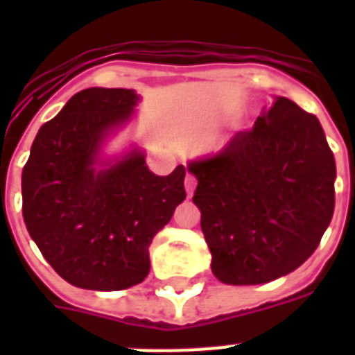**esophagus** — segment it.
<instances>
[{
	"label": "esophagus",
	"instance_id": "obj_1",
	"mask_svg": "<svg viewBox=\"0 0 355 355\" xmlns=\"http://www.w3.org/2000/svg\"><path fill=\"white\" fill-rule=\"evenodd\" d=\"M184 186H186V193H188V197H191L195 191V188H197V180H195V177L191 175V173H188V175H186Z\"/></svg>",
	"mask_w": 355,
	"mask_h": 355
}]
</instances>
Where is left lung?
<instances>
[{"label":"left lung","instance_id":"obj_1","mask_svg":"<svg viewBox=\"0 0 355 355\" xmlns=\"http://www.w3.org/2000/svg\"><path fill=\"white\" fill-rule=\"evenodd\" d=\"M193 202L223 284L256 286L298 269L336 206V160L313 114L276 97L250 130L191 162Z\"/></svg>","mask_w":355,"mask_h":355}]
</instances>
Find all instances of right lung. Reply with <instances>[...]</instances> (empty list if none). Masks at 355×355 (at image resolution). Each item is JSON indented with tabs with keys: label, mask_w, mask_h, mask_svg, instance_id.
<instances>
[{
	"label": "right lung",
	"mask_w": 355,
	"mask_h": 355,
	"mask_svg": "<svg viewBox=\"0 0 355 355\" xmlns=\"http://www.w3.org/2000/svg\"><path fill=\"white\" fill-rule=\"evenodd\" d=\"M138 99L125 88L75 94L42 125L21 173L25 227L75 287L119 291L144 282L153 237L186 199V167L158 177L136 149L96 169L103 139L128 121Z\"/></svg>",
	"instance_id": "obj_1"
}]
</instances>
